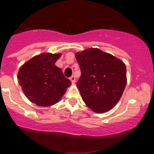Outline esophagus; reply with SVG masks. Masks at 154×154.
Instances as JSON below:
<instances>
[{"label": "esophagus", "instance_id": "obj_1", "mask_svg": "<svg viewBox=\"0 0 154 154\" xmlns=\"http://www.w3.org/2000/svg\"><path fill=\"white\" fill-rule=\"evenodd\" d=\"M69 79H70V80H71L72 83H75V81H76V77H75V76L73 75V76H72L71 77H70Z\"/></svg>", "mask_w": 154, "mask_h": 154}]
</instances>
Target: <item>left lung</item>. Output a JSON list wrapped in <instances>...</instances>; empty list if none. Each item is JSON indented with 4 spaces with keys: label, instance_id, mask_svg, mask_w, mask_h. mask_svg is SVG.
Instances as JSON below:
<instances>
[{
    "label": "left lung",
    "instance_id": "obj_1",
    "mask_svg": "<svg viewBox=\"0 0 154 154\" xmlns=\"http://www.w3.org/2000/svg\"><path fill=\"white\" fill-rule=\"evenodd\" d=\"M81 76L77 87L87 106L97 113L107 112L123 95L127 83L123 61L99 49L75 54Z\"/></svg>",
    "mask_w": 154,
    "mask_h": 154
}]
</instances>
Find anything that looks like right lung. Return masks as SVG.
<instances>
[{
    "mask_svg": "<svg viewBox=\"0 0 154 154\" xmlns=\"http://www.w3.org/2000/svg\"><path fill=\"white\" fill-rule=\"evenodd\" d=\"M61 54L43 53L24 63L19 69L18 79L26 97L42 107L56 104L72 84L55 62Z\"/></svg>",
    "mask_w": 154,
    "mask_h": 154,
    "instance_id": "1",
    "label": "right lung"
}]
</instances>
